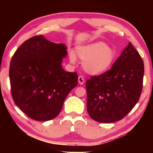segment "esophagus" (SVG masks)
I'll list each match as a JSON object with an SVG mask.
<instances>
[{
	"instance_id": "esophagus-1",
	"label": "esophagus",
	"mask_w": 153,
	"mask_h": 153,
	"mask_svg": "<svg viewBox=\"0 0 153 153\" xmlns=\"http://www.w3.org/2000/svg\"><path fill=\"white\" fill-rule=\"evenodd\" d=\"M78 81H79V83L80 85H83V83H85V80H84V79H83V77L82 76H79Z\"/></svg>"
}]
</instances>
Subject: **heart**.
Returning <instances> with one entry per match:
<instances>
[{"label": "heart", "instance_id": "1", "mask_svg": "<svg viewBox=\"0 0 153 153\" xmlns=\"http://www.w3.org/2000/svg\"><path fill=\"white\" fill-rule=\"evenodd\" d=\"M76 57L82 61V68L87 74L97 76L109 70L116 59L114 49L103 42L97 41L77 47ZM70 60L74 64L76 58L73 52L70 53Z\"/></svg>", "mask_w": 153, "mask_h": 153}]
</instances>
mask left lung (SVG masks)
<instances>
[{"label":"left lung","instance_id":"left-lung-1","mask_svg":"<svg viewBox=\"0 0 153 153\" xmlns=\"http://www.w3.org/2000/svg\"><path fill=\"white\" fill-rule=\"evenodd\" d=\"M143 74V60L129 42L111 70L85 83L91 118L104 123L124 118L139 101Z\"/></svg>","mask_w":153,"mask_h":153}]
</instances>
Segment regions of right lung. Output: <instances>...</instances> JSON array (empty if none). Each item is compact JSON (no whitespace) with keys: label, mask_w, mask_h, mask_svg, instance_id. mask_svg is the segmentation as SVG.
<instances>
[{"label":"right lung","mask_w":153,"mask_h":153,"mask_svg":"<svg viewBox=\"0 0 153 153\" xmlns=\"http://www.w3.org/2000/svg\"><path fill=\"white\" fill-rule=\"evenodd\" d=\"M43 35L25 41L12 56L10 81L14 103L37 121L55 118L70 92L76 86V72H65L62 59L68 51Z\"/></svg>","instance_id":"right-lung-1"}]
</instances>
